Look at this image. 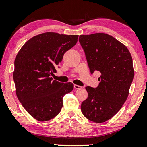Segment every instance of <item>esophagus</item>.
<instances>
[{"label": "esophagus", "mask_w": 147, "mask_h": 147, "mask_svg": "<svg viewBox=\"0 0 147 147\" xmlns=\"http://www.w3.org/2000/svg\"><path fill=\"white\" fill-rule=\"evenodd\" d=\"M74 87L75 89H76V90L81 89V88H82V86H79V85H77V84H74Z\"/></svg>", "instance_id": "obj_1"}]
</instances>
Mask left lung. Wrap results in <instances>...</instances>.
Returning <instances> with one entry per match:
<instances>
[{
  "label": "left lung",
  "instance_id": "obj_1",
  "mask_svg": "<svg viewBox=\"0 0 147 147\" xmlns=\"http://www.w3.org/2000/svg\"><path fill=\"white\" fill-rule=\"evenodd\" d=\"M79 41L91 74H101L97 87H86L88 96L81 111L90 121L104 122L117 114L128 96L134 77L132 56L123 44L104 33L81 35Z\"/></svg>",
  "mask_w": 147,
  "mask_h": 147
}]
</instances>
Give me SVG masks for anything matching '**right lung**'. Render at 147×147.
<instances>
[{
  "instance_id": "right-lung-1",
  "label": "right lung",
  "mask_w": 147,
  "mask_h": 147,
  "mask_svg": "<svg viewBox=\"0 0 147 147\" xmlns=\"http://www.w3.org/2000/svg\"><path fill=\"white\" fill-rule=\"evenodd\" d=\"M78 35L46 32L32 37L22 47L15 60L13 80L16 96L27 112L40 121L59 114L63 98L74 89L71 82L53 81L63 55L76 45Z\"/></svg>"
}]
</instances>
